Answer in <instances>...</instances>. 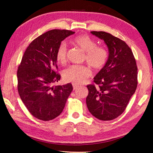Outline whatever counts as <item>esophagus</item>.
<instances>
[{
    "mask_svg": "<svg viewBox=\"0 0 153 153\" xmlns=\"http://www.w3.org/2000/svg\"><path fill=\"white\" fill-rule=\"evenodd\" d=\"M79 87V85H76V84H74V83H73V88H74V89L75 90V89H77Z\"/></svg>",
    "mask_w": 153,
    "mask_h": 153,
    "instance_id": "34e87169",
    "label": "esophagus"
}]
</instances>
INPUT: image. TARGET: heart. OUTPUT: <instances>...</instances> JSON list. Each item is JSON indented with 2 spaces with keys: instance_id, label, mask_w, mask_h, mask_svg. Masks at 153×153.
<instances>
[{
  "instance_id": "b5f03b06",
  "label": "heart",
  "mask_w": 153,
  "mask_h": 153,
  "mask_svg": "<svg viewBox=\"0 0 153 153\" xmlns=\"http://www.w3.org/2000/svg\"><path fill=\"white\" fill-rule=\"evenodd\" d=\"M77 47L85 52V59L91 66L95 69H100L106 64L108 53L105 48L96 46V43L86 35H80L71 41ZM58 62L64 64L67 60V46L62 42L58 47L56 53ZM91 76V71L88 67L83 65H73L64 71V79L68 82L76 85L87 82Z\"/></svg>"
}]
</instances>
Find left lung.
Segmentation results:
<instances>
[{
    "label": "left lung",
    "mask_w": 153,
    "mask_h": 153,
    "mask_svg": "<svg viewBox=\"0 0 153 153\" xmlns=\"http://www.w3.org/2000/svg\"><path fill=\"white\" fill-rule=\"evenodd\" d=\"M105 42L108 57L94 77L97 86H87V108L103 121L116 118L124 111L137 85V67L131 48L124 41L105 31H91Z\"/></svg>",
    "instance_id": "1"
}]
</instances>
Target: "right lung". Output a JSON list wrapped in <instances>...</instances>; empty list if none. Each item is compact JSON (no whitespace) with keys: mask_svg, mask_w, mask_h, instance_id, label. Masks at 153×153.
<instances>
[{"mask_svg":"<svg viewBox=\"0 0 153 153\" xmlns=\"http://www.w3.org/2000/svg\"><path fill=\"white\" fill-rule=\"evenodd\" d=\"M75 32L53 30L29 45L17 71L19 97L32 115L43 121L53 120L63 111L73 90L71 83L53 86L60 79L56 73V53L61 42Z\"/></svg>","mask_w":153,"mask_h":153,"instance_id":"right-lung-1","label":"right lung"}]
</instances>
